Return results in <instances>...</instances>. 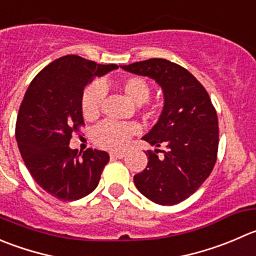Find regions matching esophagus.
<instances>
[{
  "label": "esophagus",
  "instance_id": "34e87169",
  "mask_svg": "<svg viewBox=\"0 0 256 256\" xmlns=\"http://www.w3.org/2000/svg\"><path fill=\"white\" fill-rule=\"evenodd\" d=\"M111 158H125V152H111Z\"/></svg>",
  "mask_w": 256,
  "mask_h": 256
}]
</instances>
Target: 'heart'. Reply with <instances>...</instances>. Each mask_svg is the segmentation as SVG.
I'll return each mask as SVG.
<instances>
[{"label": "heart", "mask_w": 256, "mask_h": 256, "mask_svg": "<svg viewBox=\"0 0 256 256\" xmlns=\"http://www.w3.org/2000/svg\"><path fill=\"white\" fill-rule=\"evenodd\" d=\"M120 86L124 94L132 102L138 105L144 115L148 118L158 116V106L148 102V98L150 96V85L145 78L140 76H128L121 81ZM105 95V86L98 81L90 84L84 90L82 96H81V111L86 120H95L100 115ZM136 132H138V128L134 124L104 121L94 128L92 140L100 148H108V150H120Z\"/></svg>", "instance_id": "heart-1"}]
</instances>
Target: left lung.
<instances>
[{
  "label": "left lung",
  "mask_w": 256,
  "mask_h": 256,
  "mask_svg": "<svg viewBox=\"0 0 256 256\" xmlns=\"http://www.w3.org/2000/svg\"><path fill=\"white\" fill-rule=\"evenodd\" d=\"M121 68L154 78L165 98L158 124L142 138L164 150L146 152L148 166L134 176L136 188L158 205L178 204L202 185L216 162V110L204 86L178 64L150 58Z\"/></svg>",
  "instance_id": "obj_1"
}]
</instances>
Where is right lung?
<instances>
[{
  "mask_svg": "<svg viewBox=\"0 0 256 256\" xmlns=\"http://www.w3.org/2000/svg\"><path fill=\"white\" fill-rule=\"evenodd\" d=\"M115 68V64L62 56L42 68L24 94L16 121L17 145L34 180L58 200L74 202L92 192L110 160L108 152L92 148L80 156L68 144L85 125V86Z\"/></svg>",
  "mask_w": 256,
  "mask_h": 256,
  "instance_id": "add662e5",
  "label": "right lung"
}]
</instances>
